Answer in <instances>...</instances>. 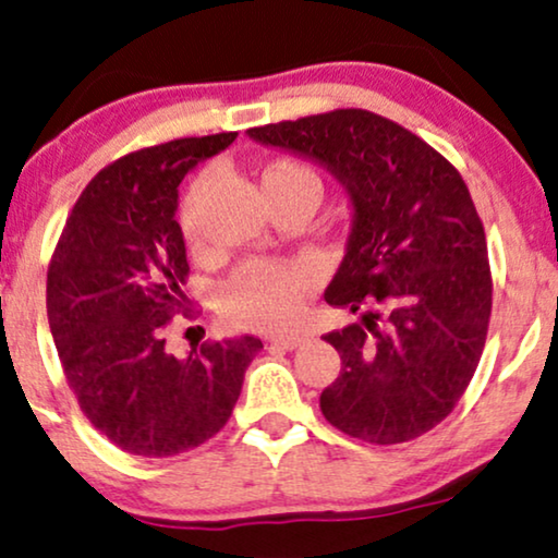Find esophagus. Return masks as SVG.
Masks as SVG:
<instances>
[{
    "instance_id": "esophagus-1",
    "label": "esophagus",
    "mask_w": 558,
    "mask_h": 558,
    "mask_svg": "<svg viewBox=\"0 0 558 558\" xmlns=\"http://www.w3.org/2000/svg\"><path fill=\"white\" fill-rule=\"evenodd\" d=\"M267 341H270V347H280L291 352V349H299L303 344V337H293V333L291 337H283V333H278V337H270Z\"/></svg>"
}]
</instances>
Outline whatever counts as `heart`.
<instances>
[{
	"label": "heart",
	"mask_w": 558,
	"mask_h": 558,
	"mask_svg": "<svg viewBox=\"0 0 558 558\" xmlns=\"http://www.w3.org/2000/svg\"><path fill=\"white\" fill-rule=\"evenodd\" d=\"M259 185L263 189H267V185H286V189H301L322 196V178L316 175L314 168L299 160H275L263 173ZM198 191H202V183H193L181 206V229L191 247L198 244ZM311 280H314V272H311L308 265L252 259L221 286V314L240 329L283 331L299 318L303 293L308 291Z\"/></svg>",
	"instance_id": "b5f03b06"
}]
</instances>
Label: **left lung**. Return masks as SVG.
<instances>
[{
  "mask_svg": "<svg viewBox=\"0 0 558 558\" xmlns=\"http://www.w3.org/2000/svg\"><path fill=\"white\" fill-rule=\"evenodd\" d=\"M329 170L352 229L329 306L360 322L326 333L341 373L322 413L354 439L403 444L454 411L485 349L493 278L485 229L451 162L400 124L337 109L247 130Z\"/></svg>",
  "mask_w": 558,
  "mask_h": 558,
  "instance_id": "left-lung-1",
  "label": "left lung"
}]
</instances>
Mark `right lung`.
Segmentation results:
<instances>
[{"label": "right lung", "instance_id": "1", "mask_svg": "<svg viewBox=\"0 0 558 558\" xmlns=\"http://www.w3.org/2000/svg\"><path fill=\"white\" fill-rule=\"evenodd\" d=\"M236 132L183 137L101 170L73 206L48 267V322L81 411L128 454L175 457L219 434L242 392L257 337L170 354L189 259L178 185Z\"/></svg>", "mask_w": 558, "mask_h": 558}]
</instances>
